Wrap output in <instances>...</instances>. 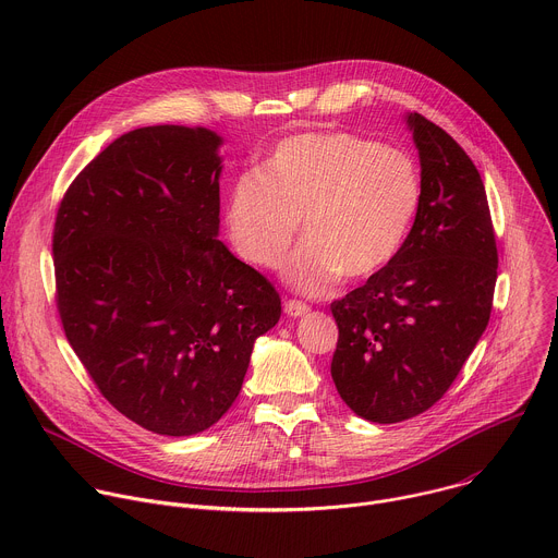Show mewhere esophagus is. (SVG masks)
Here are the masks:
<instances>
[{
	"label": "esophagus",
	"mask_w": 558,
	"mask_h": 558,
	"mask_svg": "<svg viewBox=\"0 0 558 558\" xmlns=\"http://www.w3.org/2000/svg\"><path fill=\"white\" fill-rule=\"evenodd\" d=\"M284 313L289 317H302L308 313V304L306 302H300V300H287L284 302Z\"/></svg>",
	"instance_id": "obj_1"
}]
</instances>
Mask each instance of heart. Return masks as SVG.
<instances>
[{
	"label": "heart",
	"instance_id": "1",
	"mask_svg": "<svg viewBox=\"0 0 558 558\" xmlns=\"http://www.w3.org/2000/svg\"><path fill=\"white\" fill-rule=\"evenodd\" d=\"M424 201L413 156L349 132H302L282 138L238 179L225 203L233 250L258 269H278L298 233L304 243L284 278L308 295L342 276L366 280L409 241Z\"/></svg>",
	"mask_w": 558,
	"mask_h": 558
}]
</instances>
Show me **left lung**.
I'll return each instance as SVG.
<instances>
[{"instance_id": "left-lung-1", "label": "left lung", "mask_w": 558, "mask_h": 558, "mask_svg": "<svg viewBox=\"0 0 558 558\" xmlns=\"http://www.w3.org/2000/svg\"><path fill=\"white\" fill-rule=\"evenodd\" d=\"M424 201L404 250L362 287L331 302V362L347 407L397 424L437 404L488 327L497 241L480 170L461 145L411 112Z\"/></svg>"}]
</instances>
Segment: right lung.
Returning a JSON list of instances; mask_svg holds the SVG:
<instances>
[{"label": "right lung", "instance_id": "1", "mask_svg": "<svg viewBox=\"0 0 558 558\" xmlns=\"http://www.w3.org/2000/svg\"><path fill=\"white\" fill-rule=\"evenodd\" d=\"M220 136L149 125L110 143L54 218V300L99 392L168 437L214 426L280 295L218 241Z\"/></svg>", "mask_w": 558, "mask_h": 558}]
</instances>
